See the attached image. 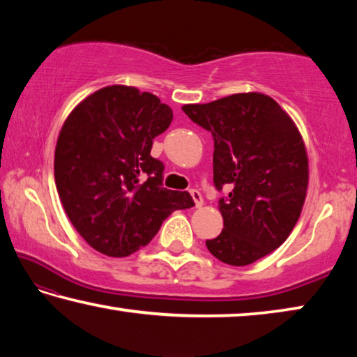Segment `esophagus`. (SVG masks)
I'll list each match as a JSON object with an SVG mask.
<instances>
[{
  "label": "esophagus",
  "instance_id": "obj_1",
  "mask_svg": "<svg viewBox=\"0 0 357 357\" xmlns=\"http://www.w3.org/2000/svg\"><path fill=\"white\" fill-rule=\"evenodd\" d=\"M190 195H192V198H193V202H195V208H202V206H203V197H202V193L198 192V190H195V189H192V190H190Z\"/></svg>",
  "mask_w": 357,
  "mask_h": 357
}]
</instances>
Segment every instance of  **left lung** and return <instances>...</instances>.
<instances>
[{"mask_svg":"<svg viewBox=\"0 0 357 357\" xmlns=\"http://www.w3.org/2000/svg\"><path fill=\"white\" fill-rule=\"evenodd\" d=\"M183 112L214 138V184L223 229L206 241L220 261L247 266L285 243L309 185V159L298 128L269 96L239 93Z\"/></svg>","mask_w":357,"mask_h":357,"instance_id":"1","label":"left lung"}]
</instances>
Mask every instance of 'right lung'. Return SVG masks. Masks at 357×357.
Instances as JSON below:
<instances>
[{"instance_id":"obj_1","label":"right lung","mask_w":357,"mask_h":357,"mask_svg":"<svg viewBox=\"0 0 357 357\" xmlns=\"http://www.w3.org/2000/svg\"><path fill=\"white\" fill-rule=\"evenodd\" d=\"M172 108L151 93L112 84L82 100L59 132L55 183L80 236L108 257H128L155 236L168 215L193 206L189 192L165 189L151 155Z\"/></svg>"}]
</instances>
